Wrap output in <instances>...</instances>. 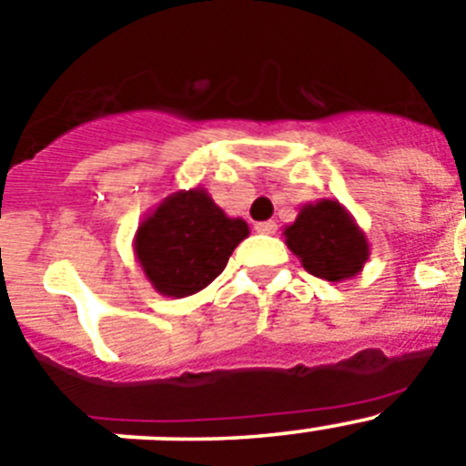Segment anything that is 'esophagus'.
<instances>
[{
    "mask_svg": "<svg viewBox=\"0 0 466 466\" xmlns=\"http://www.w3.org/2000/svg\"><path fill=\"white\" fill-rule=\"evenodd\" d=\"M255 229H258L259 234H276L278 225L273 223V220H264V223H258V225H255Z\"/></svg>",
    "mask_w": 466,
    "mask_h": 466,
    "instance_id": "esophagus-1",
    "label": "esophagus"
}]
</instances>
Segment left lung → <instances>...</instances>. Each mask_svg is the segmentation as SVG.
I'll list each match as a JSON object with an SVG mask.
<instances>
[{
  "mask_svg": "<svg viewBox=\"0 0 466 466\" xmlns=\"http://www.w3.org/2000/svg\"><path fill=\"white\" fill-rule=\"evenodd\" d=\"M282 237L308 273L329 282L354 278L370 258L368 237L338 199L303 204Z\"/></svg>",
  "mask_w": 466,
  "mask_h": 466,
  "instance_id": "1",
  "label": "left lung"
}]
</instances>
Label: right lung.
<instances>
[{
    "mask_svg": "<svg viewBox=\"0 0 466 466\" xmlns=\"http://www.w3.org/2000/svg\"><path fill=\"white\" fill-rule=\"evenodd\" d=\"M248 234L246 220L229 218L198 186L167 195L147 213L135 232L133 253L156 292L184 299L223 273Z\"/></svg>",
    "mask_w": 466,
    "mask_h": 466,
    "instance_id": "add662e5",
    "label": "right lung"
}]
</instances>
